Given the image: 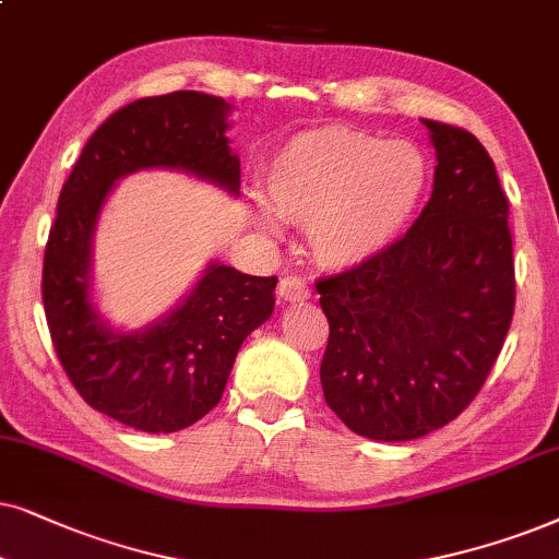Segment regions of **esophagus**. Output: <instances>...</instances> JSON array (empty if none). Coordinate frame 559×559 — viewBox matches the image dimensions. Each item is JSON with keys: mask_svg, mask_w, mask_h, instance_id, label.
<instances>
[{"mask_svg": "<svg viewBox=\"0 0 559 559\" xmlns=\"http://www.w3.org/2000/svg\"><path fill=\"white\" fill-rule=\"evenodd\" d=\"M311 296L307 281L296 278V275H286L278 284V299L281 301H307Z\"/></svg>", "mask_w": 559, "mask_h": 559, "instance_id": "obj_1", "label": "esophagus"}]
</instances>
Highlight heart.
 Instances as JSON below:
<instances>
[{"mask_svg":"<svg viewBox=\"0 0 559 559\" xmlns=\"http://www.w3.org/2000/svg\"><path fill=\"white\" fill-rule=\"evenodd\" d=\"M431 163L412 140L353 128L301 132L267 160L263 186L278 219L304 227L311 258L332 271L370 263L393 248L419 214ZM263 229L278 222L252 210Z\"/></svg>","mask_w":559,"mask_h":559,"instance_id":"heart-1","label":"heart"}]
</instances>
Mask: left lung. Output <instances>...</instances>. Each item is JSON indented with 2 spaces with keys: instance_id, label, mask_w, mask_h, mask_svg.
<instances>
[{
  "instance_id": "8db88e82",
  "label": "left lung",
  "mask_w": 559,
  "mask_h": 559,
  "mask_svg": "<svg viewBox=\"0 0 559 559\" xmlns=\"http://www.w3.org/2000/svg\"><path fill=\"white\" fill-rule=\"evenodd\" d=\"M435 189L370 263L317 281L330 322L324 401L355 435L406 442L463 414L509 334L516 281L509 199L480 140L421 119Z\"/></svg>"
}]
</instances>
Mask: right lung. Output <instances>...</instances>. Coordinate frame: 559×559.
<instances>
[{
  "label": "right lung",
  "mask_w": 559,
  "mask_h": 559,
  "mask_svg": "<svg viewBox=\"0 0 559 559\" xmlns=\"http://www.w3.org/2000/svg\"><path fill=\"white\" fill-rule=\"evenodd\" d=\"M229 104L202 92L145 96L88 138L58 197L43 260L50 340L73 389L132 429L168 435L219 404L237 349L273 314L278 278L214 263L174 311L138 332H115L92 301L94 229L111 186L145 168H174L240 191L229 147Z\"/></svg>",
  "instance_id": "add662e5"
}]
</instances>
